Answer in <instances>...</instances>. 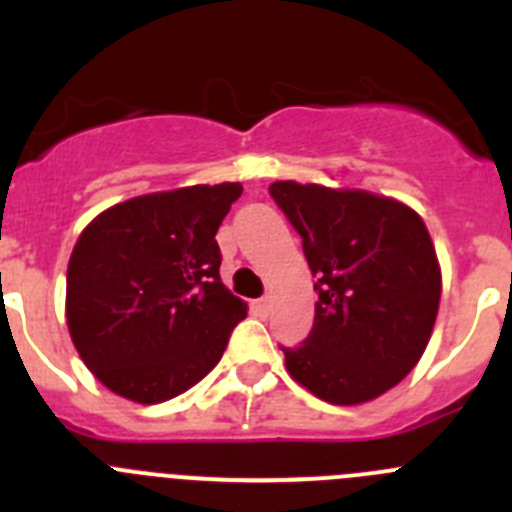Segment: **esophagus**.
<instances>
[{
	"label": "esophagus",
	"mask_w": 512,
	"mask_h": 512,
	"mask_svg": "<svg viewBox=\"0 0 512 512\" xmlns=\"http://www.w3.org/2000/svg\"><path fill=\"white\" fill-rule=\"evenodd\" d=\"M253 310L259 312L261 318H266V315H269V310H271V300H269V297H261V300L253 302Z\"/></svg>",
	"instance_id": "esophagus-1"
}]
</instances>
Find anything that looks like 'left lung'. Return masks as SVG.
I'll list each match as a JSON object with an SVG mask.
<instances>
[{
    "label": "left lung",
    "mask_w": 512,
    "mask_h": 512,
    "mask_svg": "<svg viewBox=\"0 0 512 512\" xmlns=\"http://www.w3.org/2000/svg\"><path fill=\"white\" fill-rule=\"evenodd\" d=\"M318 292L310 336L284 348L292 379L333 405L392 390L423 356L441 269L418 212L361 189L274 182Z\"/></svg>",
    "instance_id": "obj_1"
}]
</instances>
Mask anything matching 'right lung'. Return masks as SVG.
Here are the masks:
<instances>
[{
	"instance_id": "obj_1",
	"label": "right lung",
	"mask_w": 512,
	"mask_h": 512,
	"mask_svg": "<svg viewBox=\"0 0 512 512\" xmlns=\"http://www.w3.org/2000/svg\"><path fill=\"white\" fill-rule=\"evenodd\" d=\"M241 184H197L104 210L76 241L66 323L89 372L143 405L171 400L212 372L241 297L220 282L215 233Z\"/></svg>"
}]
</instances>
